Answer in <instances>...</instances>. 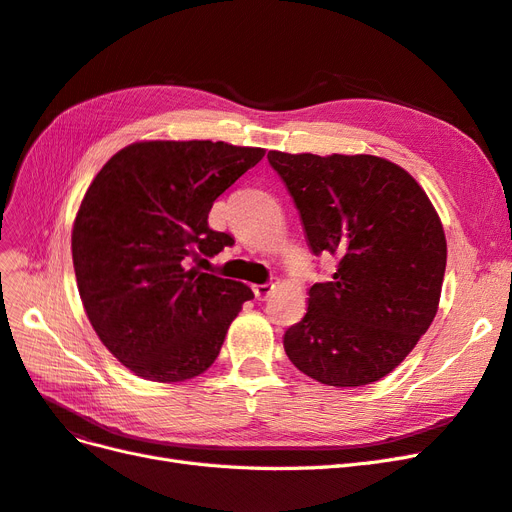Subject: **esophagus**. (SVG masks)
I'll return each instance as SVG.
<instances>
[{
  "label": "esophagus",
  "instance_id": "1",
  "mask_svg": "<svg viewBox=\"0 0 512 512\" xmlns=\"http://www.w3.org/2000/svg\"><path fill=\"white\" fill-rule=\"evenodd\" d=\"M273 288H275L273 284H254V286H252V290H254L258 301H265V299L269 297V294L273 292Z\"/></svg>",
  "mask_w": 512,
  "mask_h": 512
}]
</instances>
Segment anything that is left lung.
Wrapping results in <instances>:
<instances>
[{
  "label": "left lung",
  "instance_id": "1",
  "mask_svg": "<svg viewBox=\"0 0 512 512\" xmlns=\"http://www.w3.org/2000/svg\"><path fill=\"white\" fill-rule=\"evenodd\" d=\"M267 158L299 209L309 250L337 258L284 333L288 359L337 389L384 378L438 312L446 237L436 207L408 170L378 156Z\"/></svg>",
  "mask_w": 512,
  "mask_h": 512
}]
</instances>
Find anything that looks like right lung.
<instances>
[{
	"instance_id": "right-lung-1",
	"label": "right lung",
	"mask_w": 512,
	"mask_h": 512,
	"mask_svg": "<svg viewBox=\"0 0 512 512\" xmlns=\"http://www.w3.org/2000/svg\"><path fill=\"white\" fill-rule=\"evenodd\" d=\"M262 156L222 141H138L91 181L72 226L76 286L100 342L136 376L203 374L254 299L250 286L200 273L188 258L232 245L209 228V211Z\"/></svg>"
}]
</instances>
